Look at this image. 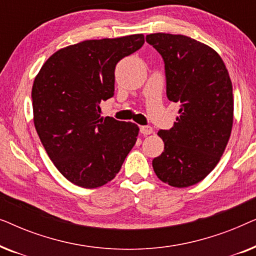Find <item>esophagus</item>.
Listing matches in <instances>:
<instances>
[{
  "label": "esophagus",
  "instance_id": "esophagus-1",
  "mask_svg": "<svg viewBox=\"0 0 256 256\" xmlns=\"http://www.w3.org/2000/svg\"><path fill=\"white\" fill-rule=\"evenodd\" d=\"M140 132H141L142 135H150L152 134V128L150 126H141L140 127Z\"/></svg>",
  "mask_w": 256,
  "mask_h": 256
}]
</instances>
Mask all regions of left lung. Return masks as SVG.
Instances as JSON below:
<instances>
[{
	"mask_svg": "<svg viewBox=\"0 0 256 256\" xmlns=\"http://www.w3.org/2000/svg\"><path fill=\"white\" fill-rule=\"evenodd\" d=\"M146 40L163 58L168 99L180 104L172 128L157 132L164 152L154 171L171 186H191L214 169L230 140L232 82L220 56L200 42L162 32Z\"/></svg>",
	"mask_w": 256,
	"mask_h": 256,
	"instance_id": "obj_1",
	"label": "left lung"
}]
</instances>
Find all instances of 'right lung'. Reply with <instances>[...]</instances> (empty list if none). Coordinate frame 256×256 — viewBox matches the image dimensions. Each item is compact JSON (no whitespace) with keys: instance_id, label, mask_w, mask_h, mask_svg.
Here are the masks:
<instances>
[{"instance_id":"right-lung-1","label":"right lung","mask_w":256,"mask_h":256,"mask_svg":"<svg viewBox=\"0 0 256 256\" xmlns=\"http://www.w3.org/2000/svg\"><path fill=\"white\" fill-rule=\"evenodd\" d=\"M143 44V34L82 42L52 54L34 79L37 134L59 172L78 186L110 182L136 143L138 126L101 118L100 102L114 96L118 62Z\"/></svg>"}]
</instances>
